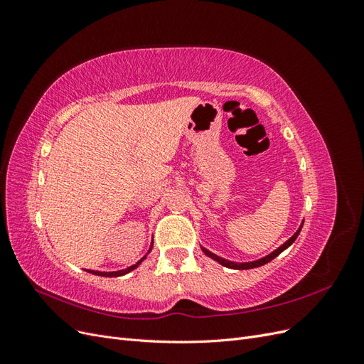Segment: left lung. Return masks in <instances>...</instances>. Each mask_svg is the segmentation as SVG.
<instances>
[{
    "mask_svg": "<svg viewBox=\"0 0 364 364\" xmlns=\"http://www.w3.org/2000/svg\"><path fill=\"white\" fill-rule=\"evenodd\" d=\"M301 229H302V226L296 230V234L290 238V240H287L285 241V243L281 246V247H278L277 250L274 252H272L270 255H267V257H264V258H261V259H258V261H252V262H232V261H228V259H223V258H220V257H217V255H214V253H211L209 250H206V249H203V252L206 253L208 257H211L213 259H215L217 262H220L222 264V266H225V267H229V269H238V270H246V269H255V267H259V266H264V264H267L269 261H272L273 258H277L279 253L282 252V250H285L287 249L289 246H291L293 245V241L297 238V235H299V232H301Z\"/></svg>",
    "mask_w": 364,
    "mask_h": 364,
    "instance_id": "8db88e82",
    "label": "left lung"
}]
</instances>
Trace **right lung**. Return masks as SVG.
Returning a JSON list of instances; mask_svg holds the SVG:
<instances>
[{"instance_id":"obj_1","label":"right lung","mask_w":364,"mask_h":364,"mask_svg":"<svg viewBox=\"0 0 364 364\" xmlns=\"http://www.w3.org/2000/svg\"><path fill=\"white\" fill-rule=\"evenodd\" d=\"M151 247H153V245H151ZM151 249H149V252H150ZM146 258V257H144ZM142 258V259H144ZM142 259H139L136 264H134V266H130V267H127V269H124V270H118V272H95V270H86V272H90V273H92V274H98V277H109V278H115V277H123V274H126V273H129V272H132L134 269H136L139 264H141V261Z\"/></svg>"}]
</instances>
